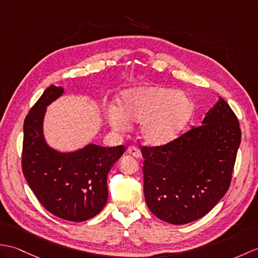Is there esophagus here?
Instances as JSON below:
<instances>
[{
  "label": "esophagus",
  "mask_w": 258,
  "mask_h": 258,
  "mask_svg": "<svg viewBox=\"0 0 258 258\" xmlns=\"http://www.w3.org/2000/svg\"><path fill=\"white\" fill-rule=\"evenodd\" d=\"M127 154L132 155V156H134L135 158H139L141 156V153L139 151V148L135 147V146H130L127 148Z\"/></svg>",
  "instance_id": "obj_1"
}]
</instances>
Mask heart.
Here are the masks:
<instances>
[{"label":"heart","mask_w":258,"mask_h":258,"mask_svg":"<svg viewBox=\"0 0 258 258\" xmlns=\"http://www.w3.org/2000/svg\"><path fill=\"white\" fill-rule=\"evenodd\" d=\"M194 103L183 91L161 87L142 86L121 94L119 104L107 109V121L116 131H126L130 123H140V137L151 146L173 141L189 121Z\"/></svg>","instance_id":"obj_1"}]
</instances>
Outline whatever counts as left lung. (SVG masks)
Returning <instances> with one entry per match:
<instances>
[{"mask_svg":"<svg viewBox=\"0 0 258 258\" xmlns=\"http://www.w3.org/2000/svg\"><path fill=\"white\" fill-rule=\"evenodd\" d=\"M239 144L238 119L219 98L200 126L166 145L143 146L144 196L149 210L177 225L205 217L230 187Z\"/></svg>","mask_w":258,"mask_h":258,"instance_id":"left-lung-1","label":"left lung"}]
</instances>
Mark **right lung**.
<instances>
[{"mask_svg":"<svg viewBox=\"0 0 258 258\" xmlns=\"http://www.w3.org/2000/svg\"><path fill=\"white\" fill-rule=\"evenodd\" d=\"M62 94L63 88L48 87L27 114L22 169L29 188L47 211L63 220L83 222L106 205L107 173L125 147L88 144L70 153L51 148L44 137V117L47 106Z\"/></svg>","mask_w":258,"mask_h":258,"instance_id":"1","label":"right lung"}]
</instances>
